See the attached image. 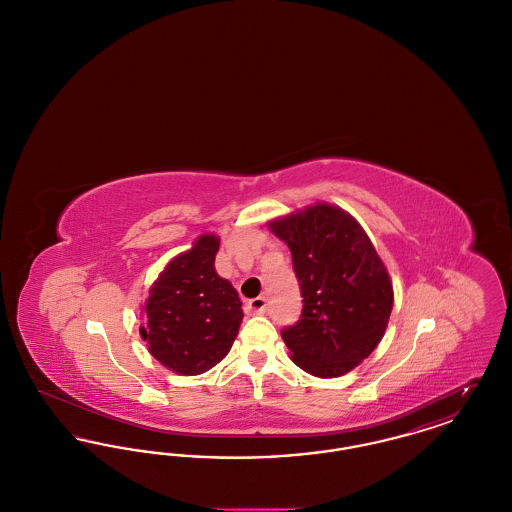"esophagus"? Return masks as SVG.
Returning <instances> with one entry per match:
<instances>
[{
    "label": "esophagus",
    "mask_w": 512,
    "mask_h": 512,
    "mask_svg": "<svg viewBox=\"0 0 512 512\" xmlns=\"http://www.w3.org/2000/svg\"><path fill=\"white\" fill-rule=\"evenodd\" d=\"M268 309V299L265 295H259L251 301H247V311L253 315H265Z\"/></svg>",
    "instance_id": "1"
}]
</instances>
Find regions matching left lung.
<instances>
[{"mask_svg": "<svg viewBox=\"0 0 512 512\" xmlns=\"http://www.w3.org/2000/svg\"><path fill=\"white\" fill-rule=\"evenodd\" d=\"M270 230L292 251L303 309L282 328L293 363L336 378L363 363L382 340L393 288L365 230L338 207L317 203L274 220Z\"/></svg>", "mask_w": 512, "mask_h": 512, "instance_id": "left-lung-1", "label": "left lung"}]
</instances>
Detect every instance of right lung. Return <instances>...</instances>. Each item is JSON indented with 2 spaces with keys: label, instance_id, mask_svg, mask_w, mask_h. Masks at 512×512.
<instances>
[{
  "label": "right lung",
  "instance_id": "right-lung-1",
  "mask_svg": "<svg viewBox=\"0 0 512 512\" xmlns=\"http://www.w3.org/2000/svg\"><path fill=\"white\" fill-rule=\"evenodd\" d=\"M219 244L217 236H201L190 251L172 259L149 290L147 328L140 332L149 353L172 372H207L238 336L242 301L215 270Z\"/></svg>",
  "mask_w": 512,
  "mask_h": 512
}]
</instances>
